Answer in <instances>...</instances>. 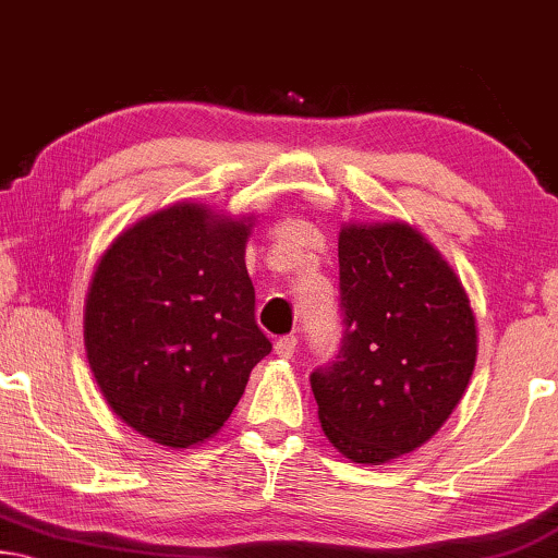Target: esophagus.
<instances>
[{
    "mask_svg": "<svg viewBox=\"0 0 558 558\" xmlns=\"http://www.w3.org/2000/svg\"><path fill=\"white\" fill-rule=\"evenodd\" d=\"M274 351H277V356H281V359L294 356V351H296V337H294V333L277 339V344H274Z\"/></svg>",
    "mask_w": 558,
    "mask_h": 558,
    "instance_id": "34e87169",
    "label": "esophagus"
}]
</instances>
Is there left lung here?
Returning <instances> with one entry per match:
<instances>
[{
    "mask_svg": "<svg viewBox=\"0 0 558 558\" xmlns=\"http://www.w3.org/2000/svg\"><path fill=\"white\" fill-rule=\"evenodd\" d=\"M344 339L312 374L327 439L356 464L426 444L464 397L476 316L439 250L407 221L339 229Z\"/></svg>",
    "mask_w": 558,
    "mask_h": 558,
    "instance_id": "8db88e82",
    "label": "left lung"
}]
</instances>
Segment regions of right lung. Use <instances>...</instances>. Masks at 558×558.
Masks as SVG:
<instances>
[{
    "label": "right lung",
    "instance_id": "add662e5",
    "mask_svg": "<svg viewBox=\"0 0 558 558\" xmlns=\"http://www.w3.org/2000/svg\"><path fill=\"white\" fill-rule=\"evenodd\" d=\"M252 217L177 202L124 229L84 299V349L111 411L136 434L190 449L225 426L271 351L246 271Z\"/></svg>",
    "mask_w": 558,
    "mask_h": 558
}]
</instances>
